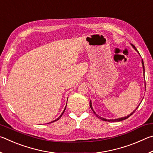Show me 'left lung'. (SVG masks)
I'll list each match as a JSON object with an SVG mask.
<instances>
[{
  "instance_id": "1",
  "label": "left lung",
  "mask_w": 153,
  "mask_h": 153,
  "mask_svg": "<svg viewBox=\"0 0 153 153\" xmlns=\"http://www.w3.org/2000/svg\"><path fill=\"white\" fill-rule=\"evenodd\" d=\"M132 45V46H133V47H134V48L135 49V50H136V51H137V49L136 48L135 46H134L133 45ZM142 67H143V69H144V62H143V61H142ZM90 108H91V109H92V111H93V113H94L95 114V115L97 116V117H98V118H99V119H100V120H103V121H112V122H113V121H123V120H126V119H128V118L129 117V116L132 115V114H133L134 112H135L137 108H138V107H137L136 110H134V111H133V112L130 114V115H129L128 116H127V117H122V118H120V119H116V120H107V119L102 118V117H100V116H98V115H97V114H96V113L94 112V110H93V108H92V103H91V102H90Z\"/></svg>"
}]
</instances>
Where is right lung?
<instances>
[{
  "label": "right lung",
  "mask_w": 153,
  "mask_h": 153,
  "mask_svg": "<svg viewBox=\"0 0 153 153\" xmlns=\"http://www.w3.org/2000/svg\"><path fill=\"white\" fill-rule=\"evenodd\" d=\"M65 108H66V107H65V109H64V111H63V113H62V114H61V115H60V116H59V117L57 118V119H56V120H55V121H51V122H50V123H53V122H54V121H57V120H59V119H60L61 117V116L62 115H63V113L65 112Z\"/></svg>",
  "instance_id": "add662e5"
}]
</instances>
